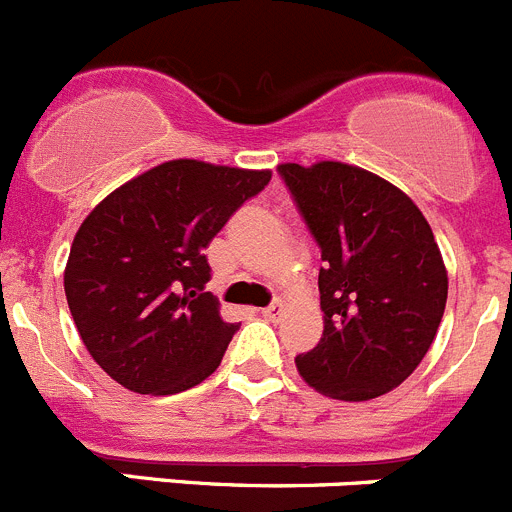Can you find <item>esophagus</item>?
<instances>
[{
  "instance_id": "34e87169",
  "label": "esophagus",
  "mask_w": 512,
  "mask_h": 512,
  "mask_svg": "<svg viewBox=\"0 0 512 512\" xmlns=\"http://www.w3.org/2000/svg\"><path fill=\"white\" fill-rule=\"evenodd\" d=\"M283 313H285V303L283 301H275L273 306L262 308V316H265L267 321H280V319H283Z\"/></svg>"
}]
</instances>
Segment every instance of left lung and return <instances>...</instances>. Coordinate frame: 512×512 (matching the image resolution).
Here are the masks:
<instances>
[{"mask_svg": "<svg viewBox=\"0 0 512 512\" xmlns=\"http://www.w3.org/2000/svg\"><path fill=\"white\" fill-rule=\"evenodd\" d=\"M306 219L319 270L324 334L296 367L336 400L398 388L434 344L449 278L434 232L398 186L357 165H278Z\"/></svg>", "mask_w": 512, "mask_h": 512, "instance_id": "obj_1", "label": "left lung"}]
</instances>
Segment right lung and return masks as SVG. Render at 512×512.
Wrapping results in <instances>:
<instances>
[{"label": "right lung", "mask_w": 512, "mask_h": 512, "mask_svg": "<svg viewBox=\"0 0 512 512\" xmlns=\"http://www.w3.org/2000/svg\"><path fill=\"white\" fill-rule=\"evenodd\" d=\"M270 170L168 160L112 191L73 237L63 273L81 342L112 380L173 395L219 367L237 324L204 293V250Z\"/></svg>", "instance_id": "add662e5"}]
</instances>
